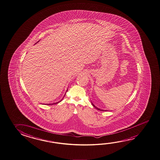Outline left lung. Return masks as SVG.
Listing matches in <instances>:
<instances>
[{
  "label": "left lung",
  "mask_w": 160,
  "mask_h": 160,
  "mask_svg": "<svg viewBox=\"0 0 160 160\" xmlns=\"http://www.w3.org/2000/svg\"><path fill=\"white\" fill-rule=\"evenodd\" d=\"M92 105H93V107H94V108H96L97 109H98V110H101V111H106V110H102V109H99V108H97V107H95V105H94L92 103Z\"/></svg>",
  "instance_id": "left-lung-1"
}]
</instances>
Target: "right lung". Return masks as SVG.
<instances>
[{"label": "right lung", "mask_w": 160, "mask_h": 160, "mask_svg": "<svg viewBox=\"0 0 160 160\" xmlns=\"http://www.w3.org/2000/svg\"><path fill=\"white\" fill-rule=\"evenodd\" d=\"M39 42V41H38V42H37V43H38V42ZM68 89H67V90H66V92H68ZM66 94V93H65ZM65 95L63 96V98L60 101H59V102H55V103H52V104H47V105H53V104H58V102H61L62 100H63V98L65 97Z\"/></svg>", "instance_id": "right-lung-1"}]
</instances>
